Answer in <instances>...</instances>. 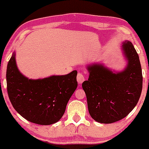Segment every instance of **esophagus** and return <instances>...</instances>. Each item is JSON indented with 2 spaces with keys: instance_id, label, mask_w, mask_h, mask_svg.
<instances>
[{
  "instance_id": "1",
  "label": "esophagus",
  "mask_w": 149,
  "mask_h": 149,
  "mask_svg": "<svg viewBox=\"0 0 149 149\" xmlns=\"http://www.w3.org/2000/svg\"><path fill=\"white\" fill-rule=\"evenodd\" d=\"M77 81L79 83H82L85 81V77L82 72H79L77 74Z\"/></svg>"
}]
</instances>
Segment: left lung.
<instances>
[{"mask_svg": "<svg viewBox=\"0 0 149 149\" xmlns=\"http://www.w3.org/2000/svg\"><path fill=\"white\" fill-rule=\"evenodd\" d=\"M122 50L127 65L121 72H113L101 64L87 66L89 79L82 87L91 117L101 123H112L125 118L137 104L142 89L139 56L130 41Z\"/></svg>", "mask_w": 149, "mask_h": 149, "instance_id": "left-lung-1", "label": "left lung"}]
</instances>
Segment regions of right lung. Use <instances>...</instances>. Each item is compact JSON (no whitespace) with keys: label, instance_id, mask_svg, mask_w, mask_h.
<instances>
[{"label":"right lung","instance_id":"1","mask_svg":"<svg viewBox=\"0 0 149 149\" xmlns=\"http://www.w3.org/2000/svg\"><path fill=\"white\" fill-rule=\"evenodd\" d=\"M77 71L66 75L29 79L18 70L13 53L7 64V87L9 100L24 119L38 125L58 122L77 87Z\"/></svg>","mask_w":149,"mask_h":149}]
</instances>
